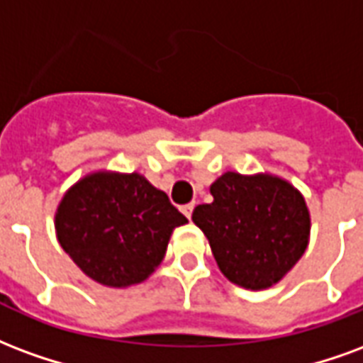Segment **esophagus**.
Segmentation results:
<instances>
[{
    "label": "esophagus",
    "mask_w": 363,
    "mask_h": 363,
    "mask_svg": "<svg viewBox=\"0 0 363 363\" xmlns=\"http://www.w3.org/2000/svg\"><path fill=\"white\" fill-rule=\"evenodd\" d=\"M182 213L187 216V218H191V214H193V203H187V205H184L182 207Z\"/></svg>",
    "instance_id": "esophagus-1"
}]
</instances>
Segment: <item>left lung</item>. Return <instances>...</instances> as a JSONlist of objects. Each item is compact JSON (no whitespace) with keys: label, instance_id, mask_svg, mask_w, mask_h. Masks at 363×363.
<instances>
[{"label":"left lung","instance_id":"obj_1","mask_svg":"<svg viewBox=\"0 0 363 363\" xmlns=\"http://www.w3.org/2000/svg\"><path fill=\"white\" fill-rule=\"evenodd\" d=\"M213 203L193 211L220 272L238 286L265 290L306 253L311 218L306 199L272 174L226 172L211 185Z\"/></svg>","mask_w":363,"mask_h":363}]
</instances>
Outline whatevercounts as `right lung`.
<instances>
[{"mask_svg":"<svg viewBox=\"0 0 363 363\" xmlns=\"http://www.w3.org/2000/svg\"><path fill=\"white\" fill-rule=\"evenodd\" d=\"M187 218L168 195L131 172L98 170L65 191L55 211L63 251L98 284H141L162 263L174 228Z\"/></svg>","mask_w":363,"mask_h":363,"instance_id":"add662e5","label":"right lung"}]
</instances>
